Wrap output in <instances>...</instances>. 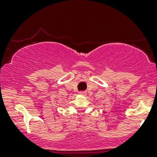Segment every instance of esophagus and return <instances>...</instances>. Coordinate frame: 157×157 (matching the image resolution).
<instances>
[{"instance_id": "34e87169", "label": "esophagus", "mask_w": 157, "mask_h": 157, "mask_svg": "<svg viewBox=\"0 0 157 157\" xmlns=\"http://www.w3.org/2000/svg\"><path fill=\"white\" fill-rule=\"evenodd\" d=\"M79 94L80 95H81V96H86V92H84V91H81V92H80V93H79Z\"/></svg>"}]
</instances>
